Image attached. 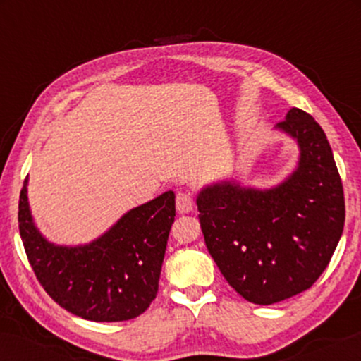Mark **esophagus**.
I'll return each instance as SVG.
<instances>
[{
  "label": "esophagus",
  "instance_id": "1",
  "mask_svg": "<svg viewBox=\"0 0 361 361\" xmlns=\"http://www.w3.org/2000/svg\"><path fill=\"white\" fill-rule=\"evenodd\" d=\"M195 209V200L190 193L180 192L176 195V210L180 214H188Z\"/></svg>",
  "mask_w": 361,
  "mask_h": 361
}]
</instances>
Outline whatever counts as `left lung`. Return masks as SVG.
Wrapping results in <instances>:
<instances>
[{
	"label": "left lung",
	"instance_id": "1",
	"mask_svg": "<svg viewBox=\"0 0 361 361\" xmlns=\"http://www.w3.org/2000/svg\"><path fill=\"white\" fill-rule=\"evenodd\" d=\"M299 164L271 190L207 186L197 207L207 250L239 295L270 305L304 292L329 264L345 227V193L321 126L300 109L280 122Z\"/></svg>",
	"mask_w": 361,
	"mask_h": 361
}]
</instances>
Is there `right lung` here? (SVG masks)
<instances>
[{
    "instance_id": "1",
    "label": "right lung",
    "mask_w": 361,
    "mask_h": 361,
    "mask_svg": "<svg viewBox=\"0 0 361 361\" xmlns=\"http://www.w3.org/2000/svg\"><path fill=\"white\" fill-rule=\"evenodd\" d=\"M175 212V193L166 192L128 210L97 241L56 246L34 226L25 180L18 227L28 263L54 302L88 321L118 322L140 316L156 299Z\"/></svg>"
}]
</instances>
